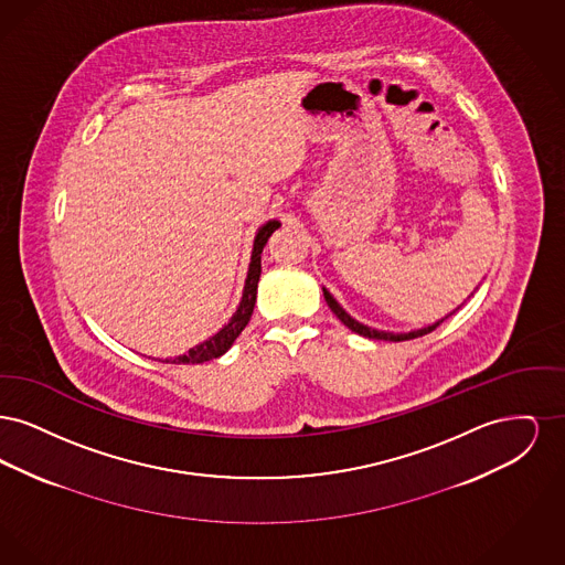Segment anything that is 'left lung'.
I'll list each match as a JSON object with an SVG mask.
<instances>
[{
	"mask_svg": "<svg viewBox=\"0 0 565 565\" xmlns=\"http://www.w3.org/2000/svg\"><path fill=\"white\" fill-rule=\"evenodd\" d=\"M323 290V298H326V302H328V307L332 309V313L341 320V322L345 323L348 328H350L351 332H355V334H360V337H366V339H379V341H394V343H398V341H408V339H417V337H424V334H428L431 332L436 326H440V323L445 322L451 313H456L457 309L461 307H457L454 309L449 316H445L443 320H436V322L428 323V326H424V328H415V330H408V332H390V330H376V328H371V326H366V323L358 322V320H353L350 313L337 302V298L330 295L326 288ZM475 295V292H472ZM470 295V296H472ZM468 296V298H470Z\"/></svg>",
	"mask_w": 565,
	"mask_h": 565,
	"instance_id": "1",
	"label": "left lung"
}]
</instances>
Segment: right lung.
I'll return each mask as SVG.
<instances>
[{
    "label": "right lung",
    "mask_w": 565,
    "mask_h": 565,
    "mask_svg": "<svg viewBox=\"0 0 565 565\" xmlns=\"http://www.w3.org/2000/svg\"><path fill=\"white\" fill-rule=\"evenodd\" d=\"M281 226L279 220H269L265 222L254 237V245H252V256H249V267H247V277L243 284L242 300L237 311L233 313V318L228 323H224L214 337H210L207 341L194 345L192 350L178 355V358H164L162 362L167 364H203L210 362L214 358L224 355L226 351L233 348V343L237 341V337L242 334L243 328L249 322L252 313H254V305H256V292H258V279H260V254L265 249V245L269 242L270 235Z\"/></svg>",
    "instance_id": "1"
}]
</instances>
